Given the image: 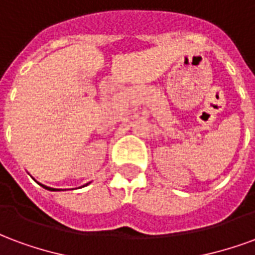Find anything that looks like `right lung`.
Masks as SVG:
<instances>
[{"label": "right lung", "instance_id": "right-lung-1", "mask_svg": "<svg viewBox=\"0 0 255 255\" xmlns=\"http://www.w3.org/2000/svg\"><path fill=\"white\" fill-rule=\"evenodd\" d=\"M42 187L46 188V190H50V191H56V188H50V187H46V186H43V184H41Z\"/></svg>", "mask_w": 255, "mask_h": 255}]
</instances>
